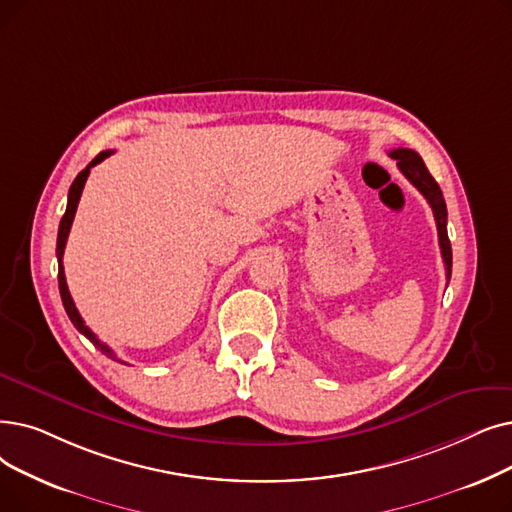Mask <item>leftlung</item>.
Returning a JSON list of instances; mask_svg holds the SVG:
<instances>
[{
  "label": "left lung",
  "mask_w": 512,
  "mask_h": 512,
  "mask_svg": "<svg viewBox=\"0 0 512 512\" xmlns=\"http://www.w3.org/2000/svg\"><path fill=\"white\" fill-rule=\"evenodd\" d=\"M389 154L397 161L399 171H402L412 182V186H416V190L427 198V203L433 209L437 234H439V249H441L443 263H446V278L450 280V276H452V244L448 238V209H446V201H443L441 188L433 180V175L429 173L425 161L420 159L418 152H414L410 148H395Z\"/></svg>",
  "instance_id": "8db88e82"
}]
</instances>
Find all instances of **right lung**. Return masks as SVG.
Here are the masks:
<instances>
[{"label": "right lung", "instance_id": "right-lung-1", "mask_svg": "<svg viewBox=\"0 0 512 512\" xmlns=\"http://www.w3.org/2000/svg\"><path fill=\"white\" fill-rule=\"evenodd\" d=\"M110 154H113V150H102L98 157L87 165L77 177H75V182L71 184V190H69V203H66V211H64V215H62V219H60V228H58V242H56V257H58V288H60V297H62V305H64V309H66V314H69V318H71V322H73V326L81 332V335H85L87 339H90L92 343H94V347H98L104 355H108L110 360H117V362H121L117 355L113 353V349H110L108 345H104L94 332L85 326V322H83V318L79 316V311H77V307H75V303H73V297H71V293H69V286H66V278H64V265H62V257H64V247H66V238H69V232H71V226H73V219H75V213H77V205H79V198H81V192H83V186H85V182H87V175H90V169L94 167V165H98V163H102L104 159H108ZM121 364H125V362H121Z\"/></svg>", "mask_w": 512, "mask_h": 512}]
</instances>
